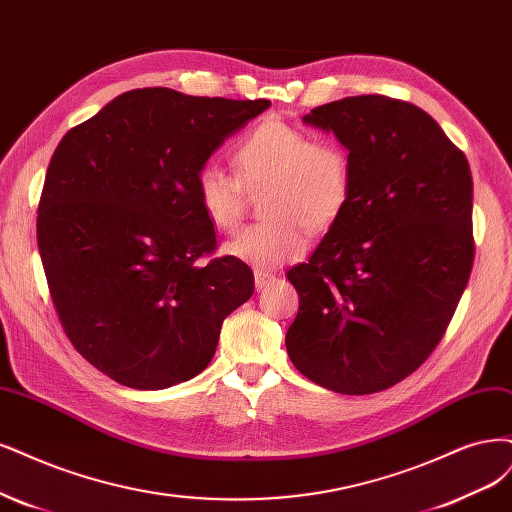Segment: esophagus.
Returning <instances> with one entry per match:
<instances>
[{
    "instance_id": "34e87169",
    "label": "esophagus",
    "mask_w": 512,
    "mask_h": 512,
    "mask_svg": "<svg viewBox=\"0 0 512 512\" xmlns=\"http://www.w3.org/2000/svg\"><path fill=\"white\" fill-rule=\"evenodd\" d=\"M254 279H256V290H262V288H267L275 277L271 273H267V271H256Z\"/></svg>"
}]
</instances>
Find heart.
I'll use <instances>...</instances> for the list:
<instances>
[{
  "instance_id": "obj_1",
  "label": "heart",
  "mask_w": 512,
  "mask_h": 512,
  "mask_svg": "<svg viewBox=\"0 0 512 512\" xmlns=\"http://www.w3.org/2000/svg\"><path fill=\"white\" fill-rule=\"evenodd\" d=\"M237 175L218 165L197 173L195 195L203 216L220 233H235L243 218V186H269L262 224L224 243V254L258 271L303 256L307 231H324L347 207L354 171L343 146L313 139L286 120L267 118L235 148Z\"/></svg>"
}]
</instances>
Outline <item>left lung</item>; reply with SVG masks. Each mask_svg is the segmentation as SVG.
<instances>
[{"label": "left lung", "mask_w": 512, "mask_h": 512, "mask_svg": "<svg viewBox=\"0 0 512 512\" xmlns=\"http://www.w3.org/2000/svg\"><path fill=\"white\" fill-rule=\"evenodd\" d=\"M349 152L354 184L309 262L288 271L301 296L292 364L337 394L387 390L443 339L474 260L472 175L438 122L383 95L303 116Z\"/></svg>", "instance_id": "left-lung-1"}]
</instances>
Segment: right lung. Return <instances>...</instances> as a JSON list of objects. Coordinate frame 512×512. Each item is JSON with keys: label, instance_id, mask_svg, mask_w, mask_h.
Segmentation results:
<instances>
[{"label": "right lung", "instance_id": "1", "mask_svg": "<svg viewBox=\"0 0 512 512\" xmlns=\"http://www.w3.org/2000/svg\"><path fill=\"white\" fill-rule=\"evenodd\" d=\"M271 105L135 88L67 131L50 158L38 248L63 330L133 390L197 377L220 328L254 294L231 256L201 264L216 231L195 180L224 139Z\"/></svg>", "mask_w": 512, "mask_h": 512}]
</instances>
